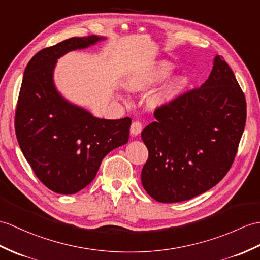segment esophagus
<instances>
[{
    "mask_svg": "<svg viewBox=\"0 0 260 260\" xmlns=\"http://www.w3.org/2000/svg\"><path fill=\"white\" fill-rule=\"evenodd\" d=\"M143 129V125L141 122H138V120H136V122H133L132 126H131V134L132 135H140L141 132Z\"/></svg>",
    "mask_w": 260,
    "mask_h": 260,
    "instance_id": "1",
    "label": "esophagus"
}]
</instances>
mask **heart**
I'll return each mask as SVG.
<instances>
[{
  "label": "heart",
  "mask_w": 260,
  "mask_h": 260,
  "mask_svg": "<svg viewBox=\"0 0 260 260\" xmlns=\"http://www.w3.org/2000/svg\"><path fill=\"white\" fill-rule=\"evenodd\" d=\"M173 69L174 66L171 63L160 62L146 72H142L140 74L132 76L127 81V87L132 90H142L148 88L170 76ZM182 85L183 81L180 78H174L150 99V105L153 107H157L171 102L176 98V95L182 88Z\"/></svg>",
  "instance_id": "1"
}]
</instances>
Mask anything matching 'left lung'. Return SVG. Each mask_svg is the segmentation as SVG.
I'll return each mask as SVG.
<instances>
[{
    "mask_svg": "<svg viewBox=\"0 0 260 260\" xmlns=\"http://www.w3.org/2000/svg\"><path fill=\"white\" fill-rule=\"evenodd\" d=\"M246 112L234 72L217 55L208 80L156 108V122L143 129L148 159L141 178L147 194L178 203L218 184L237 154Z\"/></svg>",
    "mask_w": 260,
    "mask_h": 260,
    "instance_id": "left-lung-1",
    "label": "left lung"
}]
</instances>
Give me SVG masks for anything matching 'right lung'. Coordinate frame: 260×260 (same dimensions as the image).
<instances>
[{
	"label": "right lung",
	"instance_id": "1",
	"mask_svg": "<svg viewBox=\"0 0 260 260\" xmlns=\"http://www.w3.org/2000/svg\"><path fill=\"white\" fill-rule=\"evenodd\" d=\"M105 40L71 38L36 53L24 71L15 111V133L24 157L48 189L71 195L95 178L101 162L128 142L132 119H104L72 104L53 80L57 59Z\"/></svg>",
	"mask_w": 260,
	"mask_h": 260
}]
</instances>
